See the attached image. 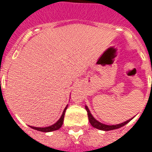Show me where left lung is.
I'll return each instance as SVG.
<instances>
[{
    "label": "left lung",
    "mask_w": 152,
    "mask_h": 152,
    "mask_svg": "<svg viewBox=\"0 0 152 152\" xmlns=\"http://www.w3.org/2000/svg\"><path fill=\"white\" fill-rule=\"evenodd\" d=\"M86 110L87 111V113H88V117H89V123L91 124L93 127L95 128V129H98L99 130H103V131H109V130H113V129H119V128L123 127L124 125H125L126 124H128L131 120H133V118H131L128 121H124V122H122L121 124H112V125H108V124H102L101 122H99V121H97L95 118L91 114V112L89 111V107L86 106Z\"/></svg>",
    "instance_id": "left-lung-1"
}]
</instances>
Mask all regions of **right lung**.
Segmentation results:
<instances>
[{"label": "right lung", "instance_id": "right-lung-1", "mask_svg": "<svg viewBox=\"0 0 152 152\" xmlns=\"http://www.w3.org/2000/svg\"><path fill=\"white\" fill-rule=\"evenodd\" d=\"M68 105L66 106V107L64 108L63 112V114L61 115V117L59 118V120L57 121L56 123H54L52 125L50 126H48V127H44V128H40V127H32V126H30L31 129H36V130L40 131V132H45V133H47V132H52V131H55L59 129L61 126L63 125V120H64V115H65V112H66V108H67Z\"/></svg>", "mask_w": 152, "mask_h": 152}]
</instances>
